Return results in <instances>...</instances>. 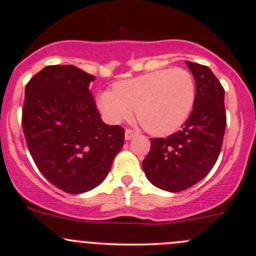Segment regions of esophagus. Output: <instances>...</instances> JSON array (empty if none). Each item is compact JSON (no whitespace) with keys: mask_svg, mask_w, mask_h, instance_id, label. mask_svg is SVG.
<instances>
[{"mask_svg":"<svg viewBox=\"0 0 256 256\" xmlns=\"http://www.w3.org/2000/svg\"><path fill=\"white\" fill-rule=\"evenodd\" d=\"M135 135H136L135 131L130 130V128H128V130L125 131V138H126V140H131V138H132Z\"/></svg>","mask_w":256,"mask_h":256,"instance_id":"1","label":"esophagus"}]
</instances>
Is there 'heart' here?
I'll return each instance as SVG.
<instances>
[{
	"label": "heart",
	"mask_w": 256,
	"mask_h": 256,
	"mask_svg": "<svg viewBox=\"0 0 256 256\" xmlns=\"http://www.w3.org/2000/svg\"><path fill=\"white\" fill-rule=\"evenodd\" d=\"M197 88L184 68L151 72L114 84V90L98 94L96 105L105 120L120 124L134 115L150 134L171 135L192 114Z\"/></svg>",
	"instance_id": "heart-1"
}]
</instances>
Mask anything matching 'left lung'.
I'll list each match as a JSON object with an SVG mask.
<instances>
[{"label":"left lung","instance_id":"8db88e82","mask_svg":"<svg viewBox=\"0 0 256 256\" xmlns=\"http://www.w3.org/2000/svg\"><path fill=\"white\" fill-rule=\"evenodd\" d=\"M197 88L192 114L182 130L151 138L142 161L147 180L168 192H180L203 180L218 160L226 125L224 89L206 66L186 62Z\"/></svg>","mask_w":256,"mask_h":256}]
</instances>
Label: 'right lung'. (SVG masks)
Here are the masks:
<instances>
[{"mask_svg": "<svg viewBox=\"0 0 256 256\" xmlns=\"http://www.w3.org/2000/svg\"><path fill=\"white\" fill-rule=\"evenodd\" d=\"M95 76L74 66H49L26 86L22 126L33 161L52 184L72 194L99 186L125 140L106 125L89 92Z\"/></svg>", "mask_w": 256, "mask_h": 256, "instance_id": "add662e5", "label": "right lung"}]
</instances>
